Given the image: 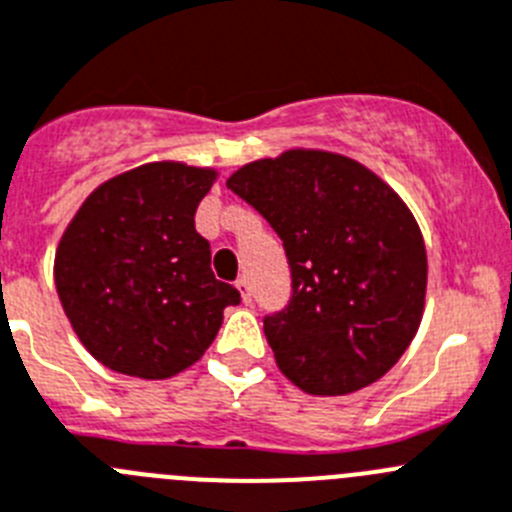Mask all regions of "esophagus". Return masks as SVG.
Returning a JSON list of instances; mask_svg holds the SVG:
<instances>
[{
  "instance_id": "34e87169",
  "label": "esophagus",
  "mask_w": 512,
  "mask_h": 512,
  "mask_svg": "<svg viewBox=\"0 0 512 512\" xmlns=\"http://www.w3.org/2000/svg\"><path fill=\"white\" fill-rule=\"evenodd\" d=\"M237 288H239V293H242V301L250 303L252 301V288H250V280H247L245 275H242V278H237Z\"/></svg>"
}]
</instances>
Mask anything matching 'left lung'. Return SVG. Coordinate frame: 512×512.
Masks as SVG:
<instances>
[{
  "mask_svg": "<svg viewBox=\"0 0 512 512\" xmlns=\"http://www.w3.org/2000/svg\"><path fill=\"white\" fill-rule=\"evenodd\" d=\"M283 239L290 298L267 313L280 372L311 395L380 380L416 336L426 247L398 193L354 160L290 150L227 181Z\"/></svg>",
  "mask_w": 512,
  "mask_h": 512,
  "instance_id": "left-lung-1",
  "label": "left lung"
}]
</instances>
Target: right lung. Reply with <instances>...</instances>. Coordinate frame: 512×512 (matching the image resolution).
Segmentation results:
<instances>
[{"instance_id": "right-lung-1", "label": "right lung", "mask_w": 512, "mask_h": 512, "mask_svg": "<svg viewBox=\"0 0 512 512\" xmlns=\"http://www.w3.org/2000/svg\"><path fill=\"white\" fill-rule=\"evenodd\" d=\"M214 170L153 163L96 188L55 252V288L84 347L114 372L163 380L214 342L239 290L211 273L193 224Z\"/></svg>"}]
</instances>
